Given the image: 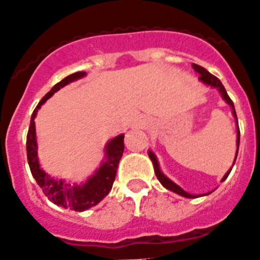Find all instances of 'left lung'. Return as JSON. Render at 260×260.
<instances>
[{
	"label": "left lung",
	"mask_w": 260,
	"mask_h": 260,
	"mask_svg": "<svg viewBox=\"0 0 260 260\" xmlns=\"http://www.w3.org/2000/svg\"><path fill=\"white\" fill-rule=\"evenodd\" d=\"M192 68H193L194 71H196L197 73L200 74V77H199L200 81L204 82L205 84H209V86L215 87V88H217L218 91H220V93H221V96H222V99L225 100V101L228 102L229 105H230L231 109H233V115H234V116H235V119H236V133H238V139H236V143H238V149H236V155H235V160H236V156H238V151H239V143H240V130H239L238 117H236L235 107H234L233 101H231V99H230V97H229L228 92H226L225 87L222 86V83H221V81H220V79L217 78V77H215L214 74H211V73H210L209 71H206V69H205L204 67L199 66V64H194V63H193V64H192ZM148 153H149V158H150V159H151V161H153L154 171H155V176H156V178L159 179V182H160V183L163 184V186L166 187L167 189H169V191L176 192V193L181 194V196H183V197H187V199H194V197H199V196H196V194H189V193H187V192H186V191H183V189H182L181 187L177 186V184L174 183V182H172L171 179L167 178V177L164 176L163 173H161L160 169H159L158 160H156V156L154 155L153 151L149 150ZM234 163H235V161H234ZM231 169H233V168H230V171H229L228 173H226L225 176H223L222 181H225V179L228 178V176H229V174H230ZM210 193H211V192H210Z\"/></svg>",
	"instance_id": "1"
}]
</instances>
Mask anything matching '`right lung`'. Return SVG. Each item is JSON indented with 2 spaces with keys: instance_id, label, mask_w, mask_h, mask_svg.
<instances>
[{
  "instance_id": "right-lung-1",
  "label": "right lung",
  "mask_w": 260,
  "mask_h": 260,
  "mask_svg": "<svg viewBox=\"0 0 260 260\" xmlns=\"http://www.w3.org/2000/svg\"><path fill=\"white\" fill-rule=\"evenodd\" d=\"M83 76H86V72H76V73L66 77L43 97L42 101L39 102V105L35 107L34 112H32L31 121H30L29 131H27L26 136V153L30 171H31V174L37 183L43 189L44 194L58 206L64 207V209H72L78 212L96 206L111 191L117 172V166H119V161L121 159L122 153H124V135H119L109 141V144L106 145L105 161L97 169L96 173L91 178H88L86 183L79 184V186L76 184V186L72 187L71 184L66 183V182L51 178L49 174H46L40 168L39 161H38V145L37 136H35L34 119L37 116L38 110L40 109V106L46 100L50 99L61 87L76 81V79L82 78Z\"/></svg>"
}]
</instances>
